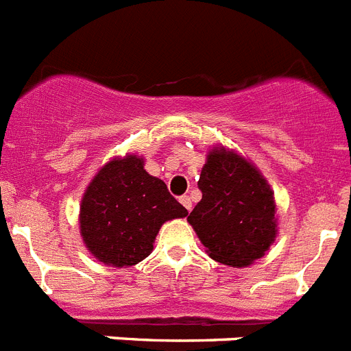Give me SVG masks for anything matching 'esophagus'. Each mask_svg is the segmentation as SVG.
Segmentation results:
<instances>
[{
	"label": "esophagus",
	"instance_id": "34e87169",
	"mask_svg": "<svg viewBox=\"0 0 351 351\" xmlns=\"http://www.w3.org/2000/svg\"><path fill=\"white\" fill-rule=\"evenodd\" d=\"M179 202H181L182 206H184L186 210H191V198L188 197V195H184V197L179 198Z\"/></svg>",
	"mask_w": 351,
	"mask_h": 351
}]
</instances>
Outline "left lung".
Here are the masks:
<instances>
[{
	"instance_id": "8db88e82",
	"label": "left lung",
	"mask_w": 351,
	"mask_h": 351,
	"mask_svg": "<svg viewBox=\"0 0 351 351\" xmlns=\"http://www.w3.org/2000/svg\"><path fill=\"white\" fill-rule=\"evenodd\" d=\"M198 188L202 200L188 221L207 255L230 267L262 258L278 235L274 191L262 172L235 149H209Z\"/></svg>"
}]
</instances>
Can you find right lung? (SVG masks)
<instances>
[{
	"mask_svg": "<svg viewBox=\"0 0 351 351\" xmlns=\"http://www.w3.org/2000/svg\"><path fill=\"white\" fill-rule=\"evenodd\" d=\"M188 210L167 184L144 169L138 154L107 161L80 200L79 228L88 251L110 267H132L147 258L161 225Z\"/></svg>",
	"mask_w": 351,
	"mask_h": 351,
	"instance_id": "obj_1",
	"label": "right lung"
}]
</instances>
